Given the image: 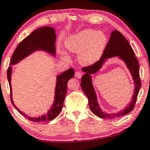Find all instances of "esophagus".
<instances>
[{"label":"esophagus","instance_id":"esophagus-1","mask_svg":"<svg viewBox=\"0 0 150 150\" xmlns=\"http://www.w3.org/2000/svg\"><path fill=\"white\" fill-rule=\"evenodd\" d=\"M83 75V72H81V71H77V72L75 73V76L78 79H79V78H81L82 77V75Z\"/></svg>","mask_w":150,"mask_h":150}]
</instances>
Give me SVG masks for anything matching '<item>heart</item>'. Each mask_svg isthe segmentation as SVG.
<instances>
[{"label": "heart", "instance_id": "heart-1", "mask_svg": "<svg viewBox=\"0 0 150 150\" xmlns=\"http://www.w3.org/2000/svg\"><path fill=\"white\" fill-rule=\"evenodd\" d=\"M107 41L106 35L103 32L87 29L71 37L65 45L70 52L79 54L78 59L81 64L90 65L100 59Z\"/></svg>", "mask_w": 150, "mask_h": 150}]
</instances>
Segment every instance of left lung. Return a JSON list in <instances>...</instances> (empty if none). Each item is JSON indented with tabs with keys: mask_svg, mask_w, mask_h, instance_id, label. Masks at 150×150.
<instances>
[{
	"mask_svg": "<svg viewBox=\"0 0 150 150\" xmlns=\"http://www.w3.org/2000/svg\"><path fill=\"white\" fill-rule=\"evenodd\" d=\"M134 55L135 54H134L133 50L128 41L124 37V36L118 30H115L111 33L110 39L107 43V45L105 47V49L100 60L96 61L92 65L82 68V71H84L86 74L82 76L80 84H81L82 90L88 99V104H89L90 110L96 116L100 118L113 119V118L127 114L134 109L139 89L141 86V78L139 75V61ZM115 56H119L126 62L127 66L134 77L136 87H135L134 95L133 96L132 101L128 106L117 113L107 114L103 112L101 110L97 102L95 91L91 84L90 74L96 72L100 68L105 59L112 57Z\"/></svg>",
	"mask_w": 150,
	"mask_h": 150,
	"instance_id": "left-lung-1",
	"label": "left lung"
}]
</instances>
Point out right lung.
Returning a JSON list of instances; mask_svg holds the SVG:
<instances>
[{"mask_svg":"<svg viewBox=\"0 0 150 150\" xmlns=\"http://www.w3.org/2000/svg\"><path fill=\"white\" fill-rule=\"evenodd\" d=\"M56 33L55 30L51 27H42L34 30L33 32L22 40L16 49L15 50L13 54L12 55L10 64L13 65L19 61L22 60L28 55L33 53V52L38 50H45L52 54H55V43H56ZM74 69H69L65 72L61 73L57 76V83L56 90H55L54 103L52 108L47 113V114L43 115L41 117H30L26 115L22 111L17 108L13 104L11 95V67H9L7 69V79L9 83L10 88V97L12 104L15 108L18 109L20 114L26 117L27 119L34 122H43L51 121L56 118L60 114L62 111L64 100L67 91V82L71 78L74 77Z\"/></svg>","mask_w":150,"mask_h":150,"instance_id":"right-lung-1","label":"right lung"}]
</instances>
